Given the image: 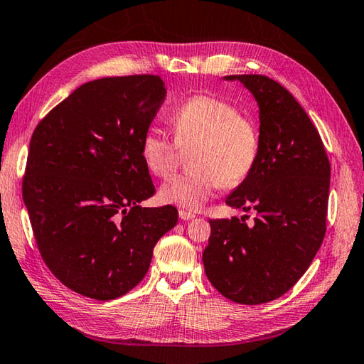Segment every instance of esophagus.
<instances>
[{"label":"esophagus","instance_id":"34e87169","mask_svg":"<svg viewBox=\"0 0 364 364\" xmlns=\"http://www.w3.org/2000/svg\"><path fill=\"white\" fill-rule=\"evenodd\" d=\"M179 217L182 218V220H191V218H195V214H193V212H188V210L181 209L179 210Z\"/></svg>","mask_w":364,"mask_h":364}]
</instances>
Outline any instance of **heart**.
Segmentation results:
<instances>
[{
	"label": "heart",
	"mask_w": 364,
	"mask_h": 364,
	"mask_svg": "<svg viewBox=\"0 0 364 364\" xmlns=\"http://www.w3.org/2000/svg\"><path fill=\"white\" fill-rule=\"evenodd\" d=\"M174 139L149 128L139 141L144 166L155 177H166L179 163L181 149L190 147L188 173L171 177L160 188L166 204L196 210L218 187L236 188L249 179L262 152V132L252 115L212 93L187 98L171 114Z\"/></svg>",
	"instance_id": "1"
}]
</instances>
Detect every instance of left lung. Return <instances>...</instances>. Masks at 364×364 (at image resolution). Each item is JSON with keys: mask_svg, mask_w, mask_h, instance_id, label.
<instances>
[{"mask_svg": "<svg viewBox=\"0 0 364 364\" xmlns=\"http://www.w3.org/2000/svg\"><path fill=\"white\" fill-rule=\"evenodd\" d=\"M226 79L253 93L262 132L257 168L226 204L257 215L250 226L244 217L209 220L203 263L225 298L253 306L282 296L311 266L326 232L331 166L317 128L287 88L262 74Z\"/></svg>", "mask_w": 364, "mask_h": 364, "instance_id": "left-lung-1", "label": "left lung"}]
</instances>
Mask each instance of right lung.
I'll return each instance as SVG.
<instances>
[{
    "mask_svg": "<svg viewBox=\"0 0 364 364\" xmlns=\"http://www.w3.org/2000/svg\"><path fill=\"white\" fill-rule=\"evenodd\" d=\"M164 95L154 74L97 79L34 128L22 183L33 235L53 276L82 296L133 290L177 223L174 205H139L155 193L139 141Z\"/></svg>",
    "mask_w": 364,
    "mask_h": 364,
    "instance_id": "1",
    "label": "right lung"
}]
</instances>
